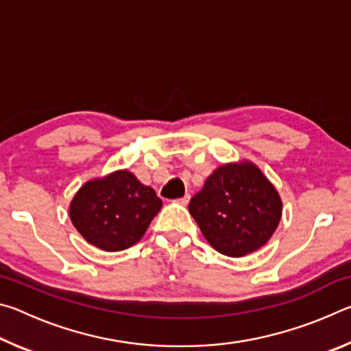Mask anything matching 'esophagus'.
Wrapping results in <instances>:
<instances>
[{
  "instance_id": "1",
  "label": "esophagus",
  "mask_w": 351,
  "mask_h": 351,
  "mask_svg": "<svg viewBox=\"0 0 351 351\" xmlns=\"http://www.w3.org/2000/svg\"><path fill=\"white\" fill-rule=\"evenodd\" d=\"M189 201H190V195H189V193H186V195H184L182 198L178 199V203L182 204V206H187V204H189Z\"/></svg>"
}]
</instances>
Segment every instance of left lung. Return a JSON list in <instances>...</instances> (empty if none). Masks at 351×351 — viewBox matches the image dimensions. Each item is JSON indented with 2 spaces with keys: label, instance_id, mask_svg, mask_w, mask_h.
<instances>
[{
  "label": "left lung",
  "instance_id": "1",
  "mask_svg": "<svg viewBox=\"0 0 351 351\" xmlns=\"http://www.w3.org/2000/svg\"><path fill=\"white\" fill-rule=\"evenodd\" d=\"M189 212L213 249L228 257H243L274 234L282 199L257 165L245 161L213 171L190 199Z\"/></svg>",
  "mask_w": 351,
  "mask_h": 351
}]
</instances>
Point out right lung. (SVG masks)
I'll use <instances>...</instances> for the list:
<instances>
[{
	"label": "right lung",
	"instance_id": "add662e5",
	"mask_svg": "<svg viewBox=\"0 0 351 351\" xmlns=\"http://www.w3.org/2000/svg\"><path fill=\"white\" fill-rule=\"evenodd\" d=\"M162 201L128 170H117L79 189L71 201L74 228L90 245L117 252L136 245Z\"/></svg>",
	"mask_w": 351,
	"mask_h": 351
}]
</instances>
